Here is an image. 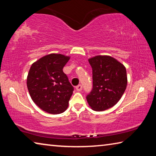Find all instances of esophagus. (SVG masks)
Returning a JSON list of instances; mask_svg holds the SVG:
<instances>
[{"instance_id":"1","label":"esophagus","mask_w":156,"mask_h":156,"mask_svg":"<svg viewBox=\"0 0 156 156\" xmlns=\"http://www.w3.org/2000/svg\"><path fill=\"white\" fill-rule=\"evenodd\" d=\"M82 88H83V87H82L81 84H78V85L76 87V91H80L82 90Z\"/></svg>"}]
</instances>
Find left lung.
<instances>
[{"label":"left lung","mask_w":156,"mask_h":156,"mask_svg":"<svg viewBox=\"0 0 156 156\" xmlns=\"http://www.w3.org/2000/svg\"><path fill=\"white\" fill-rule=\"evenodd\" d=\"M92 68L93 89L87 96L94 111L107 110L117 103L127 84L126 68L109 56H96L89 59Z\"/></svg>","instance_id":"obj_1"}]
</instances>
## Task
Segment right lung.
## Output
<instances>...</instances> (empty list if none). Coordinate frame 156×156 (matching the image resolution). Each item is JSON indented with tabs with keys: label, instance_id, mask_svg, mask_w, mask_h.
Masks as SVG:
<instances>
[{
	"label": "right lung",
	"instance_id": "right-lung-1",
	"mask_svg": "<svg viewBox=\"0 0 156 156\" xmlns=\"http://www.w3.org/2000/svg\"><path fill=\"white\" fill-rule=\"evenodd\" d=\"M70 57L51 54L31 65L27 86L31 99L42 110L59 114L67 109L73 87L62 69Z\"/></svg>",
	"mask_w": 156,
	"mask_h": 156
}]
</instances>
